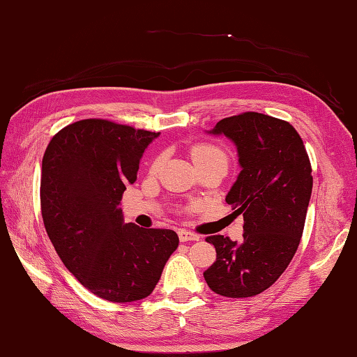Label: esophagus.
Masks as SVG:
<instances>
[{
  "label": "esophagus",
  "mask_w": 357,
  "mask_h": 357,
  "mask_svg": "<svg viewBox=\"0 0 357 357\" xmlns=\"http://www.w3.org/2000/svg\"><path fill=\"white\" fill-rule=\"evenodd\" d=\"M178 239L181 242H188V241H199V234L192 233V231H188L185 228H181L178 230Z\"/></svg>",
  "instance_id": "1"
}]
</instances>
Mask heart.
Segmentation results:
<instances>
[{"mask_svg": "<svg viewBox=\"0 0 357 357\" xmlns=\"http://www.w3.org/2000/svg\"><path fill=\"white\" fill-rule=\"evenodd\" d=\"M191 157H192L194 163H199V161H205V160L216 158V157H224V153H222L218 147H214V146L200 144V146L194 147V149L191 151Z\"/></svg>", "mask_w": 357, "mask_h": 357, "instance_id": "obj_1", "label": "heart"}]
</instances>
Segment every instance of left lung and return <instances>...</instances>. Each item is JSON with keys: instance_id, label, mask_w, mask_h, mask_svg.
Listing matches in <instances>:
<instances>
[{"instance_id": "1", "label": "left lung", "mask_w": 357, "mask_h": 357, "mask_svg": "<svg viewBox=\"0 0 357 357\" xmlns=\"http://www.w3.org/2000/svg\"><path fill=\"white\" fill-rule=\"evenodd\" d=\"M208 133L236 146L241 172L225 200L244 216V239L208 236L216 261L204 277L224 297H253L280 278L297 252L312 192L311 163L297 130L262 113L220 119Z\"/></svg>"}]
</instances>
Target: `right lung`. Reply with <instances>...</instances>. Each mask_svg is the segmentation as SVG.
<instances>
[{
    "label": "right lung",
    "mask_w": 357,
    "mask_h": 357,
    "mask_svg": "<svg viewBox=\"0 0 357 357\" xmlns=\"http://www.w3.org/2000/svg\"><path fill=\"white\" fill-rule=\"evenodd\" d=\"M160 132L82 119L52 137L42 161L46 233L79 283L113 303L151 295L178 247L176 231L124 224L121 197Z\"/></svg>",
    "instance_id": "obj_1"
}]
</instances>
